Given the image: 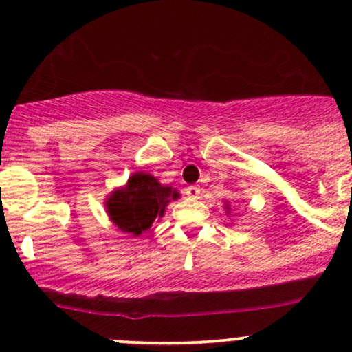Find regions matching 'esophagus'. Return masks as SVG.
<instances>
[{"label":"esophagus","mask_w":352,"mask_h":352,"mask_svg":"<svg viewBox=\"0 0 352 352\" xmlns=\"http://www.w3.org/2000/svg\"><path fill=\"white\" fill-rule=\"evenodd\" d=\"M185 193H187V197H190V199H197L200 195V187L199 185H188L185 188Z\"/></svg>","instance_id":"1"}]
</instances>
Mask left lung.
Masks as SVG:
<instances>
[{"instance_id":"left-lung-1","label":"left lung","mask_w":352,"mask_h":352,"mask_svg":"<svg viewBox=\"0 0 352 352\" xmlns=\"http://www.w3.org/2000/svg\"><path fill=\"white\" fill-rule=\"evenodd\" d=\"M225 210H227V213L230 215V205H228V201H227V204H225Z\"/></svg>"}]
</instances>
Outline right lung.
Wrapping results in <instances>:
<instances>
[{
  "instance_id": "1",
  "label": "right lung",
  "mask_w": 352,
  "mask_h": 352,
  "mask_svg": "<svg viewBox=\"0 0 352 352\" xmlns=\"http://www.w3.org/2000/svg\"><path fill=\"white\" fill-rule=\"evenodd\" d=\"M180 199L179 190L162 185L159 179L145 172H135L127 184L107 195L104 207L112 223L122 233L139 236L164 217L170 201Z\"/></svg>"
}]
</instances>
